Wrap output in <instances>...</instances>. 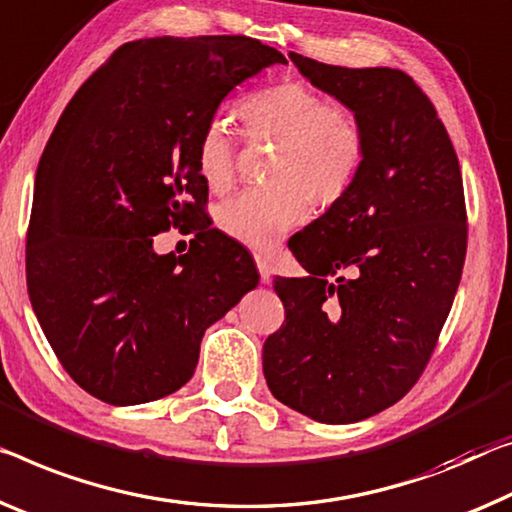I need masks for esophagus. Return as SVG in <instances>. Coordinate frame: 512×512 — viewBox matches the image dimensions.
Here are the masks:
<instances>
[{
	"label": "esophagus",
	"mask_w": 512,
	"mask_h": 512,
	"mask_svg": "<svg viewBox=\"0 0 512 512\" xmlns=\"http://www.w3.org/2000/svg\"><path fill=\"white\" fill-rule=\"evenodd\" d=\"M256 267H258V274H261V281L263 283L270 281V265H267L263 256H256Z\"/></svg>",
	"instance_id": "esophagus-1"
}]
</instances>
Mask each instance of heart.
<instances>
[{
    "instance_id": "b5f03b06",
    "label": "heart",
    "mask_w": 512,
    "mask_h": 512,
    "mask_svg": "<svg viewBox=\"0 0 512 512\" xmlns=\"http://www.w3.org/2000/svg\"><path fill=\"white\" fill-rule=\"evenodd\" d=\"M238 119L251 141H277L270 187H254L219 208V229L251 249H270L316 208L341 203L364 169L366 130L352 109L329 102L300 80L267 86L240 102ZM235 141L210 121L196 144V167L212 192L235 183Z\"/></svg>"
}]
</instances>
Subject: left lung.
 <instances>
[{
  "instance_id": "8db88e82",
  "label": "left lung",
  "mask_w": 512,
  "mask_h": 512,
  "mask_svg": "<svg viewBox=\"0 0 512 512\" xmlns=\"http://www.w3.org/2000/svg\"><path fill=\"white\" fill-rule=\"evenodd\" d=\"M290 59L359 116L366 162L348 196L288 242L309 277L274 279L286 320L263 345V373L295 412L355 423L398 403L428 366L465 265V190L410 75Z\"/></svg>"
}]
</instances>
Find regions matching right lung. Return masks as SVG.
Segmentation results:
<instances>
[{"mask_svg":"<svg viewBox=\"0 0 512 512\" xmlns=\"http://www.w3.org/2000/svg\"><path fill=\"white\" fill-rule=\"evenodd\" d=\"M286 57L247 36L121 45L61 114L36 171L27 290L47 343L80 387L141 405L194 375L201 338L258 272L210 229L196 144L235 86ZM194 221L193 225L191 222ZM191 223L183 257L152 235Z\"/></svg>","mask_w":512,"mask_h":512,"instance_id":"1","label":"right lung"}]
</instances>
